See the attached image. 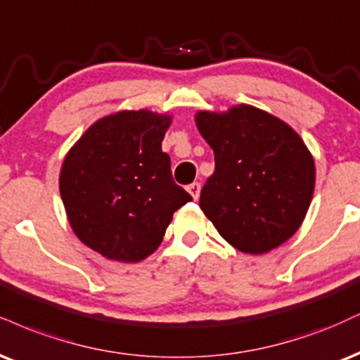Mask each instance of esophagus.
<instances>
[{
    "mask_svg": "<svg viewBox=\"0 0 360 360\" xmlns=\"http://www.w3.org/2000/svg\"><path fill=\"white\" fill-rule=\"evenodd\" d=\"M188 191L193 196V199H198L199 198V193H201V184H199V183L189 184L188 186Z\"/></svg>",
    "mask_w": 360,
    "mask_h": 360,
    "instance_id": "34e87169",
    "label": "esophagus"
}]
</instances>
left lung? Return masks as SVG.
Here are the masks:
<instances>
[{
  "label": "left lung",
  "mask_w": 360,
  "mask_h": 360,
  "mask_svg": "<svg viewBox=\"0 0 360 360\" xmlns=\"http://www.w3.org/2000/svg\"><path fill=\"white\" fill-rule=\"evenodd\" d=\"M196 125L214 153V172L199 206L236 250L268 253L295 235L315 186L314 158L300 136L257 107L198 112Z\"/></svg>",
  "instance_id": "obj_1"
}]
</instances>
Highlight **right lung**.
<instances>
[{
  "instance_id": "add662e5",
  "label": "right lung",
  "mask_w": 360,
  "mask_h": 360,
  "mask_svg": "<svg viewBox=\"0 0 360 360\" xmlns=\"http://www.w3.org/2000/svg\"><path fill=\"white\" fill-rule=\"evenodd\" d=\"M171 115L120 110L97 120L68 150L60 194L82 243L137 263L161 245L174 211L193 198L172 179L162 153Z\"/></svg>"
}]
</instances>
